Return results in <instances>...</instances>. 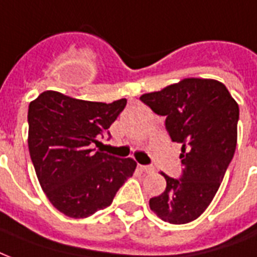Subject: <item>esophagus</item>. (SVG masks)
I'll return each instance as SVG.
<instances>
[{
	"mask_svg": "<svg viewBox=\"0 0 257 257\" xmlns=\"http://www.w3.org/2000/svg\"><path fill=\"white\" fill-rule=\"evenodd\" d=\"M139 169L145 173H153L154 172V168L153 166H147V165H139Z\"/></svg>",
	"mask_w": 257,
	"mask_h": 257,
	"instance_id": "esophagus-1",
	"label": "esophagus"
}]
</instances>
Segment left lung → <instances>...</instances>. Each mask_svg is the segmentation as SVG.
Instances as JSON below:
<instances>
[{
	"label": "left lung",
	"mask_w": 257,
	"mask_h": 257,
	"mask_svg": "<svg viewBox=\"0 0 257 257\" xmlns=\"http://www.w3.org/2000/svg\"><path fill=\"white\" fill-rule=\"evenodd\" d=\"M157 115L173 142L181 143L182 174H164L166 189L150 198V209L170 224H186L204 213L217 193L237 143L238 106L222 83L184 79L139 97Z\"/></svg>",
	"instance_id": "obj_1"
}]
</instances>
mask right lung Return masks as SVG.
I'll return each instance as SVG.
<instances>
[{"mask_svg": "<svg viewBox=\"0 0 257 257\" xmlns=\"http://www.w3.org/2000/svg\"><path fill=\"white\" fill-rule=\"evenodd\" d=\"M126 103L119 99L107 104L45 91L29 104L32 164L48 200L65 216L84 218L104 209L133 176L134 160L92 149L110 137L108 128Z\"/></svg>", "mask_w": 257, "mask_h": 257, "instance_id": "right-lung-1", "label": "right lung"}]
</instances>
